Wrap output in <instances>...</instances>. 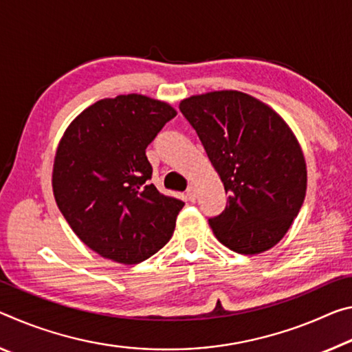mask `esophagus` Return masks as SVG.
<instances>
[{"label": "esophagus", "mask_w": 352, "mask_h": 352, "mask_svg": "<svg viewBox=\"0 0 352 352\" xmlns=\"http://www.w3.org/2000/svg\"><path fill=\"white\" fill-rule=\"evenodd\" d=\"M187 198H188L190 201L197 199V188H195L193 186H190V187L187 188Z\"/></svg>", "instance_id": "obj_1"}]
</instances>
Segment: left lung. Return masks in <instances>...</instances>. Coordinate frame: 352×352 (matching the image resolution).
Here are the masks:
<instances>
[{"instance_id": "obj_1", "label": "left lung", "mask_w": 352, "mask_h": 352, "mask_svg": "<svg viewBox=\"0 0 352 352\" xmlns=\"http://www.w3.org/2000/svg\"><path fill=\"white\" fill-rule=\"evenodd\" d=\"M214 165L228 204L209 218L215 237L239 254H258L284 237L304 203L306 160L272 107L237 90L181 101Z\"/></svg>"}]
</instances>
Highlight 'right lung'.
<instances>
[{"mask_svg":"<svg viewBox=\"0 0 352 352\" xmlns=\"http://www.w3.org/2000/svg\"><path fill=\"white\" fill-rule=\"evenodd\" d=\"M175 117L166 102L120 95L85 109L63 134L53 168L56 203L101 257L140 263L171 239L184 203L149 181L146 146Z\"/></svg>","mask_w":352,"mask_h":352,"instance_id":"add662e5","label":"right lung"}]
</instances>
